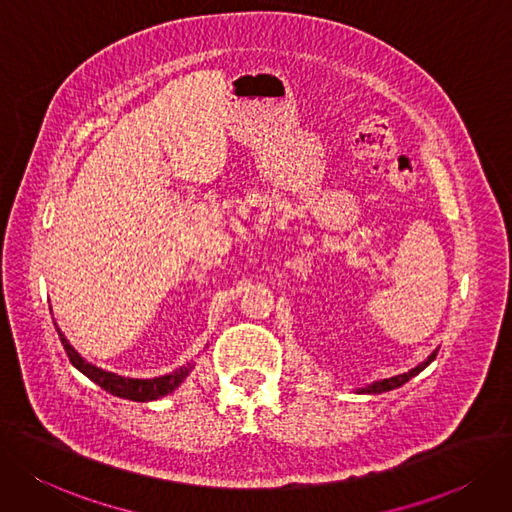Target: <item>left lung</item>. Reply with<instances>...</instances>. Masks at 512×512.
<instances>
[{
  "mask_svg": "<svg viewBox=\"0 0 512 512\" xmlns=\"http://www.w3.org/2000/svg\"><path fill=\"white\" fill-rule=\"evenodd\" d=\"M437 353H439V349L437 351H433L431 355H428V359L426 361H422L420 365H416L414 370H410V372H405V374H399V376H393V378H384V380H378V382H372V384H367V386H363V388H357V393H367V395H378V393H386V391H393V388H399L401 384H405L407 380L410 378H414V376H418L424 367L431 363V361H435V357H437Z\"/></svg>",
  "mask_w": 512,
  "mask_h": 512,
  "instance_id": "1",
  "label": "left lung"
}]
</instances>
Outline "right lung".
<instances>
[{
	"label": "right lung",
	"mask_w": 512,
	"mask_h": 512,
	"mask_svg": "<svg viewBox=\"0 0 512 512\" xmlns=\"http://www.w3.org/2000/svg\"><path fill=\"white\" fill-rule=\"evenodd\" d=\"M56 332H58L60 342H63V346H65V353H67L69 361L73 363V367H77L81 374L88 376L100 388H105L107 393H111L115 397H121V399L145 403V401L166 397L168 393L176 391V388L182 384V380L189 376L191 367H193V365L180 367V370H176L172 374H166V376H159V378H126V376H117L113 372H105V370H100V367L88 363L84 357H81L73 349V346L69 344V340L65 338V334L60 332L58 327H56Z\"/></svg>",
	"instance_id": "right-lung-1"
}]
</instances>
